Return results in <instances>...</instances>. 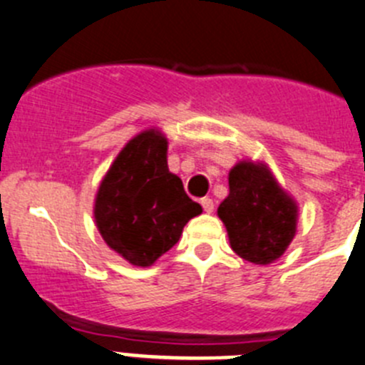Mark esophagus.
<instances>
[{
  "label": "esophagus",
  "mask_w": 365,
  "mask_h": 365,
  "mask_svg": "<svg viewBox=\"0 0 365 365\" xmlns=\"http://www.w3.org/2000/svg\"><path fill=\"white\" fill-rule=\"evenodd\" d=\"M200 204H202V207H204V211H206V213H213V210H215V204H213V199H202L200 200Z\"/></svg>",
  "instance_id": "1"
}]
</instances>
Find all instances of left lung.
Wrapping results in <instances>:
<instances>
[{"mask_svg": "<svg viewBox=\"0 0 365 365\" xmlns=\"http://www.w3.org/2000/svg\"><path fill=\"white\" fill-rule=\"evenodd\" d=\"M229 195L217 215L231 249L255 265L283 256L297 232L299 207L263 161L244 159L229 170Z\"/></svg>", "mask_w": 365, "mask_h": 365, "instance_id": "left-lung-1", "label": "left lung"}]
</instances>
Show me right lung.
Segmentation results:
<instances>
[{
	"label": "right lung",
	"instance_id": "obj_1",
	"mask_svg": "<svg viewBox=\"0 0 365 365\" xmlns=\"http://www.w3.org/2000/svg\"><path fill=\"white\" fill-rule=\"evenodd\" d=\"M168 140L158 127L128 140L95 197V224L103 242L134 267L154 265L202 213L168 170Z\"/></svg>",
	"mask_w": 365,
	"mask_h": 365
}]
</instances>
